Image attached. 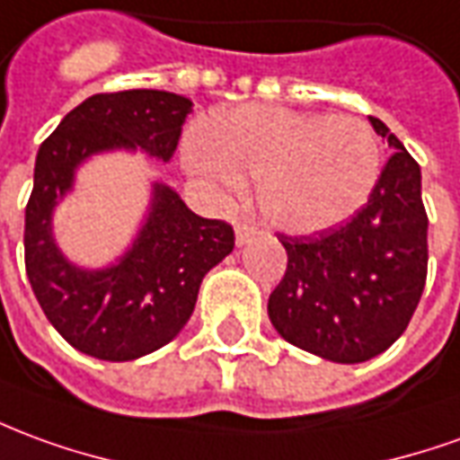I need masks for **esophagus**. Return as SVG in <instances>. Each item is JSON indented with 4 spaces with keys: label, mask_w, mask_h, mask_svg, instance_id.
Listing matches in <instances>:
<instances>
[{
    "label": "esophagus",
    "mask_w": 460,
    "mask_h": 460,
    "mask_svg": "<svg viewBox=\"0 0 460 460\" xmlns=\"http://www.w3.org/2000/svg\"><path fill=\"white\" fill-rule=\"evenodd\" d=\"M253 236H256V229H253V226H249V224H239V226H236V246L249 243Z\"/></svg>",
    "instance_id": "obj_1"
}]
</instances>
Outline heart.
<instances>
[{"label":"heart","mask_w":460,"mask_h":460,"mask_svg":"<svg viewBox=\"0 0 460 460\" xmlns=\"http://www.w3.org/2000/svg\"><path fill=\"white\" fill-rule=\"evenodd\" d=\"M186 166L224 189L259 179L274 229L319 234L356 217L381 179V144L364 119L269 104L219 111L184 146Z\"/></svg>","instance_id":"b5f03b06"}]
</instances>
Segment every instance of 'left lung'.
Returning <instances> with one entry per match:
<instances>
[{
  "label": "left lung",
  "mask_w": 460,
  "mask_h": 460,
  "mask_svg": "<svg viewBox=\"0 0 460 460\" xmlns=\"http://www.w3.org/2000/svg\"><path fill=\"white\" fill-rule=\"evenodd\" d=\"M388 159L374 194L351 221L314 236H279L286 274L269 296L279 336L333 364H361L406 331L426 286L429 217L420 166L381 119Z\"/></svg>",
  "instance_id": "obj_1"
}]
</instances>
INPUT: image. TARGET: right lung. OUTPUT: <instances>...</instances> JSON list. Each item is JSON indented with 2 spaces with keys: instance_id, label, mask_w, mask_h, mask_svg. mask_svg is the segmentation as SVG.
Segmentation results:
<instances>
[{
  "instance_id": "right-lung-1",
  "label": "right lung",
  "mask_w": 460,
  "mask_h": 460,
  "mask_svg": "<svg viewBox=\"0 0 460 460\" xmlns=\"http://www.w3.org/2000/svg\"><path fill=\"white\" fill-rule=\"evenodd\" d=\"M191 107L159 89L94 94L40 146L24 219L29 284L51 326L86 356L134 361L166 346L191 319L204 276L234 252L229 224L197 217L162 181L152 184L139 231L114 263L79 266L54 239V211L74 191L82 164L111 152L166 164Z\"/></svg>"
}]
</instances>
